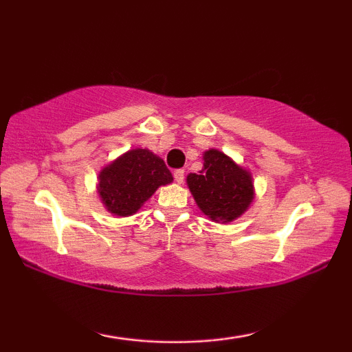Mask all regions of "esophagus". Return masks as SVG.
I'll list each match as a JSON object with an SVG mask.
<instances>
[{"mask_svg": "<svg viewBox=\"0 0 352 352\" xmlns=\"http://www.w3.org/2000/svg\"><path fill=\"white\" fill-rule=\"evenodd\" d=\"M175 181L177 182V184H182V182H184V170L175 171Z\"/></svg>", "mask_w": 352, "mask_h": 352, "instance_id": "1", "label": "esophagus"}]
</instances>
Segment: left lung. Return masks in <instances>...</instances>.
<instances>
[{
  "instance_id": "8db88e82",
  "label": "left lung",
  "mask_w": 352,
  "mask_h": 352,
  "mask_svg": "<svg viewBox=\"0 0 352 352\" xmlns=\"http://www.w3.org/2000/svg\"><path fill=\"white\" fill-rule=\"evenodd\" d=\"M187 186L199 208L214 223L237 219L254 199L252 173L218 148L204 153V168L187 176Z\"/></svg>"
}]
</instances>
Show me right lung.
I'll list each match as a JSON object with an SVG mask.
<instances>
[{
	"instance_id": "right-lung-1",
	"label": "right lung",
	"mask_w": 352,
	"mask_h": 352,
	"mask_svg": "<svg viewBox=\"0 0 352 352\" xmlns=\"http://www.w3.org/2000/svg\"><path fill=\"white\" fill-rule=\"evenodd\" d=\"M173 181L165 162L147 148H133L102 168L98 192L107 211L131 216L160 186Z\"/></svg>"
}]
</instances>
